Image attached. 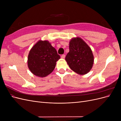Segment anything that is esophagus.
Returning a JSON list of instances; mask_svg holds the SVG:
<instances>
[{
    "label": "esophagus",
    "mask_w": 121,
    "mask_h": 121,
    "mask_svg": "<svg viewBox=\"0 0 121 121\" xmlns=\"http://www.w3.org/2000/svg\"><path fill=\"white\" fill-rule=\"evenodd\" d=\"M65 54H63V55H62V56H61V58H63V59H64V58H65Z\"/></svg>",
    "instance_id": "esophagus-1"
}]
</instances>
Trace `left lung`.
Returning a JSON list of instances; mask_svg holds the SVG:
<instances>
[{"label": "left lung", "mask_w": 121, "mask_h": 121, "mask_svg": "<svg viewBox=\"0 0 121 121\" xmlns=\"http://www.w3.org/2000/svg\"><path fill=\"white\" fill-rule=\"evenodd\" d=\"M69 49L65 60L72 70L81 75L89 72L93 67L94 56L88 45L77 37L70 40Z\"/></svg>", "instance_id": "left-lung-1"}]
</instances>
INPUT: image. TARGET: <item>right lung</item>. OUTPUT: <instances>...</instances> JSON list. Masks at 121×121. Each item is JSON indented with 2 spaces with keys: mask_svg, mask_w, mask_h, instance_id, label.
<instances>
[{
  "mask_svg": "<svg viewBox=\"0 0 121 121\" xmlns=\"http://www.w3.org/2000/svg\"><path fill=\"white\" fill-rule=\"evenodd\" d=\"M60 58L56 49L47 40H39L32 47L28 57V66L34 75L43 78L52 73Z\"/></svg>",
  "mask_w": 121,
  "mask_h": 121,
  "instance_id": "1",
  "label": "right lung"
}]
</instances>
